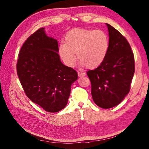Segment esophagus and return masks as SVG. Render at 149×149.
<instances>
[{
  "label": "esophagus",
  "instance_id": "1",
  "mask_svg": "<svg viewBox=\"0 0 149 149\" xmlns=\"http://www.w3.org/2000/svg\"><path fill=\"white\" fill-rule=\"evenodd\" d=\"M78 75L79 77H81V76H85V75H86V73H83V72L78 71Z\"/></svg>",
  "mask_w": 149,
  "mask_h": 149
}]
</instances>
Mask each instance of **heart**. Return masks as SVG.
<instances>
[{
	"label": "heart",
	"instance_id": "1",
	"mask_svg": "<svg viewBox=\"0 0 149 149\" xmlns=\"http://www.w3.org/2000/svg\"><path fill=\"white\" fill-rule=\"evenodd\" d=\"M109 39L101 30L76 28L67 33L65 43H61L58 52L64 63L73 67L76 53L79 65L91 68L100 66L105 60L109 49Z\"/></svg>",
	"mask_w": 149,
	"mask_h": 149
}]
</instances>
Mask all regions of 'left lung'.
<instances>
[{
  "label": "left lung",
  "instance_id": "left-lung-1",
  "mask_svg": "<svg viewBox=\"0 0 149 149\" xmlns=\"http://www.w3.org/2000/svg\"><path fill=\"white\" fill-rule=\"evenodd\" d=\"M109 49L105 60L87 74L91 83V94L96 104L104 109L118 105L130 91L135 71L134 54L126 38L111 25Z\"/></svg>",
  "mask_w": 149,
  "mask_h": 149
}]
</instances>
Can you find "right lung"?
<instances>
[{
	"label": "right lung",
	"instance_id": "1",
	"mask_svg": "<svg viewBox=\"0 0 149 149\" xmlns=\"http://www.w3.org/2000/svg\"><path fill=\"white\" fill-rule=\"evenodd\" d=\"M17 71L26 95L49 112L65 108L71 86L78 79L77 72L61 63L58 41L48 37L45 28L36 31L24 43Z\"/></svg>",
	"mask_w": 149,
	"mask_h": 149
}]
</instances>
